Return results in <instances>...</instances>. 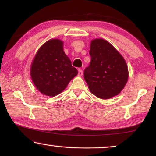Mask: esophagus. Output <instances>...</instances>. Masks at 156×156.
Returning a JSON list of instances; mask_svg holds the SVG:
<instances>
[{"instance_id": "obj_1", "label": "esophagus", "mask_w": 156, "mask_h": 156, "mask_svg": "<svg viewBox=\"0 0 156 156\" xmlns=\"http://www.w3.org/2000/svg\"><path fill=\"white\" fill-rule=\"evenodd\" d=\"M78 75L80 76L83 75V71L82 70H81V69H79L78 70Z\"/></svg>"}]
</instances>
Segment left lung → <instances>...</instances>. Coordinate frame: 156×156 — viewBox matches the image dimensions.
Masks as SVG:
<instances>
[{"mask_svg":"<svg viewBox=\"0 0 156 156\" xmlns=\"http://www.w3.org/2000/svg\"><path fill=\"white\" fill-rule=\"evenodd\" d=\"M90 63L84 70V80L90 91L101 99L116 96L128 79V66L123 57L103 39L90 42Z\"/></svg>","mask_w":156,"mask_h":156,"instance_id":"8db88e82","label":"left lung"}]
</instances>
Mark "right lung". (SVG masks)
Listing matches in <instances>:
<instances>
[{"instance_id":"obj_1","label":"right lung","mask_w":156,"mask_h":156,"mask_svg":"<svg viewBox=\"0 0 156 156\" xmlns=\"http://www.w3.org/2000/svg\"><path fill=\"white\" fill-rule=\"evenodd\" d=\"M78 74L63 51V42L52 39L42 45L35 54L30 76L42 94L54 97L61 93Z\"/></svg>"}]
</instances>
